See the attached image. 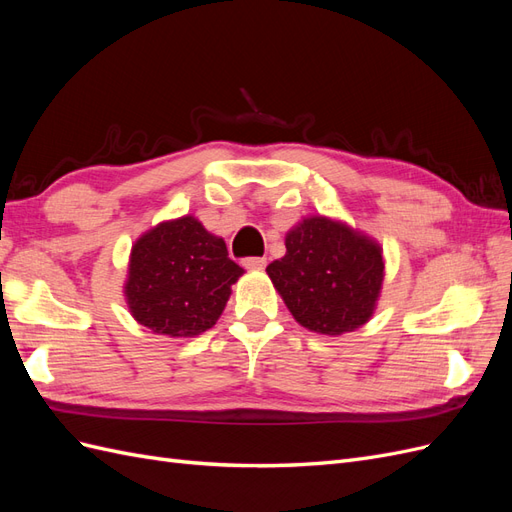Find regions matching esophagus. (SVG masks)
I'll use <instances>...</instances> for the list:
<instances>
[{
    "label": "esophagus",
    "mask_w": 512,
    "mask_h": 512,
    "mask_svg": "<svg viewBox=\"0 0 512 512\" xmlns=\"http://www.w3.org/2000/svg\"><path fill=\"white\" fill-rule=\"evenodd\" d=\"M243 267H245V269H252V271L265 269V267H267V258H245V260H243Z\"/></svg>",
    "instance_id": "34e87169"
}]
</instances>
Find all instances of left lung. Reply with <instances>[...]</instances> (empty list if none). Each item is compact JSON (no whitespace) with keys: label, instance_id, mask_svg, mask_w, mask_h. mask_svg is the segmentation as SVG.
<instances>
[{"label":"left lung","instance_id":"left-lung-1","mask_svg":"<svg viewBox=\"0 0 512 512\" xmlns=\"http://www.w3.org/2000/svg\"><path fill=\"white\" fill-rule=\"evenodd\" d=\"M284 243V258L267 273L301 327L337 337L369 322L384 282V254L374 237L327 215H307Z\"/></svg>","mask_w":512,"mask_h":512}]
</instances>
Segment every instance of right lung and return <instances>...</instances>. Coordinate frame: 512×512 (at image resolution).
<instances>
[{
	"label": "right lung",
	"instance_id": "add662e5",
	"mask_svg": "<svg viewBox=\"0 0 512 512\" xmlns=\"http://www.w3.org/2000/svg\"><path fill=\"white\" fill-rule=\"evenodd\" d=\"M241 275L224 239L181 215L134 241L123 294L132 318L151 333L196 337L218 322Z\"/></svg>",
	"mask_w": 512,
	"mask_h": 512
}]
</instances>
